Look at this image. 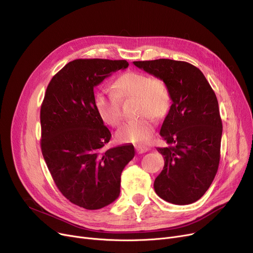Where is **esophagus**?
<instances>
[{
    "label": "esophagus",
    "mask_w": 253,
    "mask_h": 253,
    "mask_svg": "<svg viewBox=\"0 0 253 253\" xmlns=\"http://www.w3.org/2000/svg\"><path fill=\"white\" fill-rule=\"evenodd\" d=\"M135 149L138 154H143V153H147L149 151V148L145 147V145H137Z\"/></svg>",
    "instance_id": "1"
}]
</instances>
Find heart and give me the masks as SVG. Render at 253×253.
<instances>
[{"mask_svg": "<svg viewBox=\"0 0 253 253\" xmlns=\"http://www.w3.org/2000/svg\"><path fill=\"white\" fill-rule=\"evenodd\" d=\"M136 98L137 118L125 122L117 131V138L123 142L144 143L155 131V118H165L171 108V93L160 78H151L138 72H127L113 83V91L98 92L95 109L102 121L117 126L122 120L121 100Z\"/></svg>", "mask_w": 253, "mask_h": 253, "instance_id": "b5f03b06", "label": "heart"}]
</instances>
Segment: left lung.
<instances>
[{
    "mask_svg": "<svg viewBox=\"0 0 253 253\" xmlns=\"http://www.w3.org/2000/svg\"><path fill=\"white\" fill-rule=\"evenodd\" d=\"M133 63L162 79L172 98L160 130L169 147L157 148L164 167L155 179V192L169 203L192 204L209 189L219 165L222 123L215 93L189 62L162 58Z\"/></svg>",
    "mask_w": 253,
    "mask_h": 253,
    "instance_id": "1",
    "label": "left lung"
}]
</instances>
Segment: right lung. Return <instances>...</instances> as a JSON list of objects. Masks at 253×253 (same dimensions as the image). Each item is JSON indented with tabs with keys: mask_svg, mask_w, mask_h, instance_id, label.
Masks as SVG:
<instances>
[{
	"mask_svg": "<svg viewBox=\"0 0 253 253\" xmlns=\"http://www.w3.org/2000/svg\"><path fill=\"white\" fill-rule=\"evenodd\" d=\"M126 60L76 59L54 76L41 105V150L57 189L70 202L88 210L113 203L121 173L134 147L103 151L112 134L95 109L94 89Z\"/></svg>",
	"mask_w": 253,
	"mask_h": 253,
	"instance_id": "right-lung-1",
	"label": "right lung"
}]
</instances>
